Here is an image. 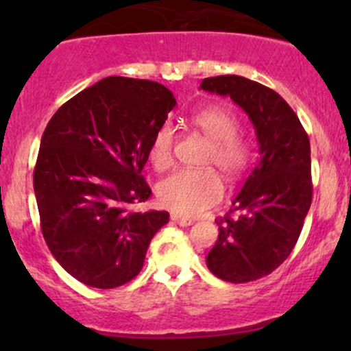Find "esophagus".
I'll use <instances>...</instances> for the list:
<instances>
[{
  "mask_svg": "<svg viewBox=\"0 0 351 351\" xmlns=\"http://www.w3.org/2000/svg\"><path fill=\"white\" fill-rule=\"evenodd\" d=\"M171 221L175 224H178V226H191L195 221L189 219V217H184V216H178V215H171Z\"/></svg>",
  "mask_w": 351,
  "mask_h": 351,
  "instance_id": "obj_1",
  "label": "esophagus"
}]
</instances>
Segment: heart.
<instances>
[{
	"label": "heart",
	"instance_id": "b5f03b06",
	"mask_svg": "<svg viewBox=\"0 0 351 351\" xmlns=\"http://www.w3.org/2000/svg\"><path fill=\"white\" fill-rule=\"evenodd\" d=\"M191 125L209 140L203 156L204 167H216L228 176L236 178L251 163V143L237 134L239 122L236 115L223 107H208L191 115ZM175 128L163 123L153 135L148 156L158 171L173 163ZM224 184L213 168L180 170L160 181L156 196L162 206L181 216H196L223 198Z\"/></svg>",
	"mask_w": 351,
	"mask_h": 351
}]
</instances>
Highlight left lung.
<instances>
[{"label": "left lung", "instance_id": "left-lung-1", "mask_svg": "<svg viewBox=\"0 0 351 351\" xmlns=\"http://www.w3.org/2000/svg\"><path fill=\"white\" fill-rule=\"evenodd\" d=\"M201 88L229 95L249 115L259 143L261 160L231 211L216 219L219 236L206 256L216 277L244 284L276 271L295 247L312 203L308 135L291 106L263 84L216 75Z\"/></svg>", "mask_w": 351, "mask_h": 351}]
</instances>
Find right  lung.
I'll use <instances>...</instances> for the list:
<instances>
[{"label":"right lung","mask_w":351,"mask_h":351,"mask_svg":"<svg viewBox=\"0 0 351 351\" xmlns=\"http://www.w3.org/2000/svg\"><path fill=\"white\" fill-rule=\"evenodd\" d=\"M175 106L162 84L112 75L60 106L44 130L33 178L43 236L88 287H120L138 276L152 237L170 219L130 206L150 198L142 170Z\"/></svg>","instance_id":"right-lung-1"}]
</instances>
